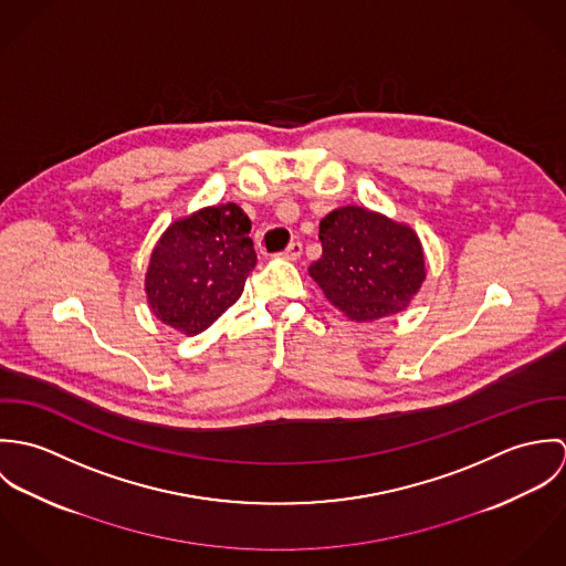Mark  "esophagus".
Instances as JSON below:
<instances>
[{"label":"esophagus","instance_id":"34e87169","mask_svg":"<svg viewBox=\"0 0 566 566\" xmlns=\"http://www.w3.org/2000/svg\"><path fill=\"white\" fill-rule=\"evenodd\" d=\"M301 254H303V243L301 242H292L281 252V256L290 259V261H296Z\"/></svg>","mask_w":566,"mask_h":566}]
</instances>
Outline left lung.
<instances>
[{"label":"left lung","instance_id":"left-lung-1","mask_svg":"<svg viewBox=\"0 0 566 566\" xmlns=\"http://www.w3.org/2000/svg\"><path fill=\"white\" fill-rule=\"evenodd\" d=\"M318 238L323 256L310 265V276L350 321L403 312L427 276L418 235L370 209L348 205L331 211Z\"/></svg>","mask_w":566,"mask_h":566}]
</instances>
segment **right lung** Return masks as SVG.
Returning <instances> with one entry per match:
<instances>
[{
  "label": "right lung",
  "mask_w": 566,
  "mask_h": 566,
  "mask_svg": "<svg viewBox=\"0 0 566 566\" xmlns=\"http://www.w3.org/2000/svg\"><path fill=\"white\" fill-rule=\"evenodd\" d=\"M250 227L235 202L207 207L169 224L146 272L153 314L185 335L216 323L242 296L245 276L256 263Z\"/></svg>",
  "instance_id": "1"
}]
</instances>
